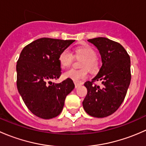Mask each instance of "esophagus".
<instances>
[{
  "label": "esophagus",
  "mask_w": 146,
  "mask_h": 146,
  "mask_svg": "<svg viewBox=\"0 0 146 146\" xmlns=\"http://www.w3.org/2000/svg\"><path fill=\"white\" fill-rule=\"evenodd\" d=\"M74 83H75V88H78L79 86L81 85V83H78V82H74Z\"/></svg>",
  "instance_id": "obj_1"
}]
</instances>
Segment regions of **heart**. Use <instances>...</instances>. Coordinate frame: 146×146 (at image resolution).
<instances>
[{
    "label": "heart",
    "mask_w": 146,
    "mask_h": 146,
    "mask_svg": "<svg viewBox=\"0 0 146 146\" xmlns=\"http://www.w3.org/2000/svg\"><path fill=\"white\" fill-rule=\"evenodd\" d=\"M73 56L76 58H81L80 66L82 68L69 69L64 73L65 78H68L76 82H80L88 76V70L92 73H97L100 69V60L96 56L95 50L88 44L78 46L73 48ZM73 56L68 50L61 51L58 56V61L64 68L68 67L71 64Z\"/></svg>",
    "instance_id": "obj_1"
}]
</instances>
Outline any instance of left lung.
<instances>
[{
    "instance_id": "obj_1",
    "label": "left lung",
    "mask_w": 146,
    "mask_h": 146,
    "mask_svg": "<svg viewBox=\"0 0 146 146\" xmlns=\"http://www.w3.org/2000/svg\"><path fill=\"white\" fill-rule=\"evenodd\" d=\"M88 41L99 50L102 65L92 81L84 84L88 94L82 106L89 115L103 118L115 112L126 97L131 78L130 56L120 44L107 38ZM96 81H102L103 86L94 84Z\"/></svg>"
}]
</instances>
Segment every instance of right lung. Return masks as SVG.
<instances>
[{"label":"right lung","mask_w":146,"mask_h":146,"mask_svg":"<svg viewBox=\"0 0 146 146\" xmlns=\"http://www.w3.org/2000/svg\"><path fill=\"white\" fill-rule=\"evenodd\" d=\"M75 40L40 38L24 47L17 62V87L25 104L39 118L57 117L64 108L66 97L74 89L73 80L60 83L51 80L61 76L60 53Z\"/></svg>","instance_id":"obj_1"}]
</instances>
